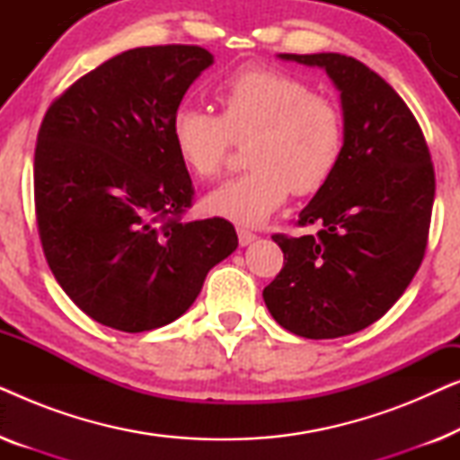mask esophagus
Listing matches in <instances>:
<instances>
[{"label":"esophagus","mask_w":460,"mask_h":460,"mask_svg":"<svg viewBox=\"0 0 460 460\" xmlns=\"http://www.w3.org/2000/svg\"><path fill=\"white\" fill-rule=\"evenodd\" d=\"M255 234L253 232H249V230H244V228H238V243H241V247H247V244H251L255 241Z\"/></svg>","instance_id":"1"}]
</instances>
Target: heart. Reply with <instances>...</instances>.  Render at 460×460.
Segmentation results:
<instances>
[{
    "instance_id": "obj_1",
    "label": "heart",
    "mask_w": 460,
    "mask_h": 460,
    "mask_svg": "<svg viewBox=\"0 0 460 460\" xmlns=\"http://www.w3.org/2000/svg\"><path fill=\"white\" fill-rule=\"evenodd\" d=\"M222 112L180 104L172 142L181 165L199 180L222 172L236 140H247V172L205 199L207 213L238 226H261L288 192H318L341 161L345 125L331 100L304 79L270 68H241L216 90Z\"/></svg>"
}]
</instances>
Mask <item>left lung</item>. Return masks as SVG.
Wrapping results in <instances>:
<instances>
[{
	"label": "left lung",
	"instance_id": "8db88e82",
	"mask_svg": "<svg viewBox=\"0 0 460 460\" xmlns=\"http://www.w3.org/2000/svg\"><path fill=\"white\" fill-rule=\"evenodd\" d=\"M279 58L326 71L341 93L345 140L335 173L299 213L297 224H318V234L272 236L285 266L263 301L295 335L345 337L379 320L423 261L436 194L429 148L404 100L360 60Z\"/></svg>",
	"mask_w": 460,
	"mask_h": 460
}]
</instances>
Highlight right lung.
<instances>
[{
	"label": "right lung",
	"instance_id": "obj_1",
	"mask_svg": "<svg viewBox=\"0 0 460 460\" xmlns=\"http://www.w3.org/2000/svg\"><path fill=\"white\" fill-rule=\"evenodd\" d=\"M213 56L136 48L52 102L37 136L35 211L48 266L96 323L142 332L180 318L207 272L238 247L222 217L181 222L192 180L172 117Z\"/></svg>",
	"mask_w": 460,
	"mask_h": 460
}]
</instances>
